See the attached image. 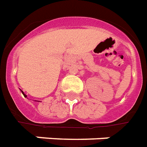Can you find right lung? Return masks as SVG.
I'll return each mask as SVG.
<instances>
[{
	"label": "right lung",
	"instance_id": "1",
	"mask_svg": "<svg viewBox=\"0 0 147 147\" xmlns=\"http://www.w3.org/2000/svg\"><path fill=\"white\" fill-rule=\"evenodd\" d=\"M21 91H22V90H21ZM22 94H23V96H25V97H27V96L26 95V94H25V93H24L23 91H22Z\"/></svg>",
	"mask_w": 147,
	"mask_h": 147
}]
</instances>
